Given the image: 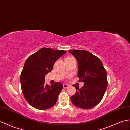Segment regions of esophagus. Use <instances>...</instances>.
Returning a JSON list of instances; mask_svg holds the SVG:
<instances>
[{"instance_id": "34e87169", "label": "esophagus", "mask_w": 130, "mask_h": 130, "mask_svg": "<svg viewBox=\"0 0 130 130\" xmlns=\"http://www.w3.org/2000/svg\"><path fill=\"white\" fill-rule=\"evenodd\" d=\"M63 86H64V87L65 89H66V88H68V87L69 86H70V85H68V84H63Z\"/></svg>"}]
</instances>
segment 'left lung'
I'll return each instance as SVG.
<instances>
[{
  "label": "left lung",
  "instance_id": "obj_1",
  "mask_svg": "<svg viewBox=\"0 0 130 130\" xmlns=\"http://www.w3.org/2000/svg\"><path fill=\"white\" fill-rule=\"evenodd\" d=\"M78 62V77L84 83L75 94L70 97L75 106L90 109L101 101L107 86V74L101 60L89 51L83 50H69Z\"/></svg>",
  "mask_w": 130,
  "mask_h": 130
}]
</instances>
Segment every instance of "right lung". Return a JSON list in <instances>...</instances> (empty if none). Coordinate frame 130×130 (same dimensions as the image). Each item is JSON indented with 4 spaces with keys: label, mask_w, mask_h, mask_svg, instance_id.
Segmentation results:
<instances>
[{
    "label": "right lung",
    "mask_w": 130,
    "mask_h": 130,
    "mask_svg": "<svg viewBox=\"0 0 130 130\" xmlns=\"http://www.w3.org/2000/svg\"><path fill=\"white\" fill-rule=\"evenodd\" d=\"M66 53L43 47L27 59L20 75V83L24 98L31 106L38 110L53 107L63 88L60 83L48 85L45 76L52 70L54 63Z\"/></svg>",
    "instance_id": "obj_1"
}]
</instances>
